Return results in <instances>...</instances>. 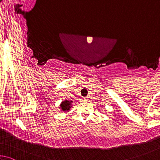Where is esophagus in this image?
Wrapping results in <instances>:
<instances>
[{"instance_id": "34e87169", "label": "esophagus", "mask_w": 160, "mask_h": 160, "mask_svg": "<svg viewBox=\"0 0 160 160\" xmlns=\"http://www.w3.org/2000/svg\"><path fill=\"white\" fill-rule=\"evenodd\" d=\"M82 100H83V101H87L88 98H83L82 99Z\"/></svg>"}]
</instances>
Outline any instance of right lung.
Listing matches in <instances>:
<instances>
[{"mask_svg":"<svg viewBox=\"0 0 160 160\" xmlns=\"http://www.w3.org/2000/svg\"><path fill=\"white\" fill-rule=\"evenodd\" d=\"M72 100H64L63 101H62L60 106H59V109L61 110L60 112H69L72 107Z\"/></svg>","mask_w":160,"mask_h":160,"instance_id":"add662e5","label":"right lung"}]
</instances>
